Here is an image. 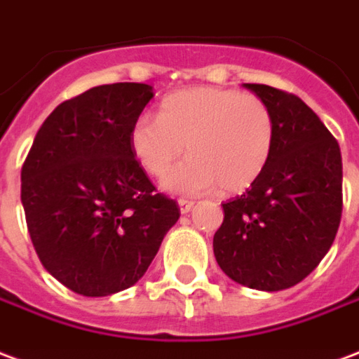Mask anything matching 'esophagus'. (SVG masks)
I'll list each match as a JSON object with an SVG mask.
<instances>
[{
  "mask_svg": "<svg viewBox=\"0 0 359 359\" xmlns=\"http://www.w3.org/2000/svg\"><path fill=\"white\" fill-rule=\"evenodd\" d=\"M177 205H180V212H182V214H187V212L193 208L195 203H193V201H187V198H180V201H177Z\"/></svg>",
  "mask_w": 359,
  "mask_h": 359,
  "instance_id": "34e87169",
  "label": "esophagus"
}]
</instances>
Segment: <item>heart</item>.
I'll return each mask as SVG.
<instances>
[{
    "instance_id": "1",
    "label": "heart",
    "mask_w": 359,
    "mask_h": 359,
    "mask_svg": "<svg viewBox=\"0 0 359 359\" xmlns=\"http://www.w3.org/2000/svg\"><path fill=\"white\" fill-rule=\"evenodd\" d=\"M276 145V116L252 93L222 88H189L162 99L158 114L143 112L130 128V149L141 168L164 176L172 193L205 195L248 189L262 176Z\"/></svg>"
}]
</instances>
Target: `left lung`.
Here are the masks:
<instances>
[{
  "label": "left lung",
  "instance_id": "left-lung-1",
  "mask_svg": "<svg viewBox=\"0 0 359 359\" xmlns=\"http://www.w3.org/2000/svg\"><path fill=\"white\" fill-rule=\"evenodd\" d=\"M269 104L276 145L250 189L224 203L214 256L235 283L283 290L318 268L342 214L341 147L300 97L264 83H243Z\"/></svg>",
  "mask_w": 359,
  "mask_h": 359
}]
</instances>
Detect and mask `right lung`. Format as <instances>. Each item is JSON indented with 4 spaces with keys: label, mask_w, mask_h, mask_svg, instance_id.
I'll return each instance as SVG.
<instances>
[{
    "label": "right lung",
    "mask_w": 359,
    "mask_h": 359,
    "mask_svg": "<svg viewBox=\"0 0 359 359\" xmlns=\"http://www.w3.org/2000/svg\"><path fill=\"white\" fill-rule=\"evenodd\" d=\"M153 99L147 83H107L61 103L34 137L20 201L40 262L83 297L140 281L180 218L130 149V128Z\"/></svg>",
    "instance_id": "1"
}]
</instances>
